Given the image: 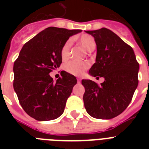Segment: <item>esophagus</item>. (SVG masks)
Wrapping results in <instances>:
<instances>
[{"mask_svg": "<svg viewBox=\"0 0 149 149\" xmlns=\"http://www.w3.org/2000/svg\"><path fill=\"white\" fill-rule=\"evenodd\" d=\"M77 82H78V83H80V82H81V79H79V78H77Z\"/></svg>", "mask_w": 149, "mask_h": 149, "instance_id": "obj_1", "label": "esophagus"}]
</instances>
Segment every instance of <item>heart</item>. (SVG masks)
<instances>
[{"label": "heart", "mask_w": 149, "mask_h": 149, "mask_svg": "<svg viewBox=\"0 0 149 149\" xmlns=\"http://www.w3.org/2000/svg\"><path fill=\"white\" fill-rule=\"evenodd\" d=\"M79 45L83 46L88 52H92L95 49L96 41L93 36L88 34H84L77 39ZM72 45V40L68 39L65 41L61 48L60 55L63 59H66L70 56V49ZM90 67V63L87 62H77L75 60L69 61L64 65V70L65 72L74 76H82L84 72Z\"/></svg>", "instance_id": "obj_1"}]
</instances>
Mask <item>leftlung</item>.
<instances>
[{
    "instance_id": "obj_1",
    "label": "left lung",
    "mask_w": 149,
    "mask_h": 149,
    "mask_svg": "<svg viewBox=\"0 0 149 149\" xmlns=\"http://www.w3.org/2000/svg\"><path fill=\"white\" fill-rule=\"evenodd\" d=\"M97 44L96 63L89 73L104 82L99 84L83 79L84 107L98 119H111L120 114L132 101L139 84V63L132 48L110 29L86 31Z\"/></svg>"
}]
</instances>
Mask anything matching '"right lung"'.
<instances>
[{
    "mask_svg": "<svg viewBox=\"0 0 149 149\" xmlns=\"http://www.w3.org/2000/svg\"><path fill=\"white\" fill-rule=\"evenodd\" d=\"M80 31L55 27L45 29L23 45L15 61L14 90L22 108L36 120H54L63 114L77 79L62 71V77L54 82L49 73L60 66L64 42Z\"/></svg>",
    "mask_w": 149,
    "mask_h": 149,
    "instance_id": "right-lung-1",
    "label": "right lung"
}]
</instances>
